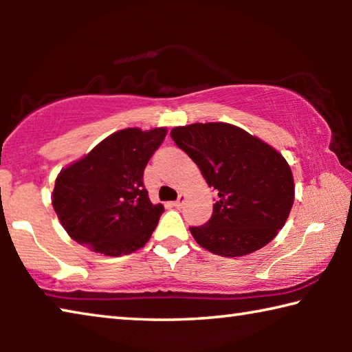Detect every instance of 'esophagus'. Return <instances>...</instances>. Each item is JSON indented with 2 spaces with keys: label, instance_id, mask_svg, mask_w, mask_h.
<instances>
[{
  "label": "esophagus",
  "instance_id": "esophagus-1",
  "mask_svg": "<svg viewBox=\"0 0 352 352\" xmlns=\"http://www.w3.org/2000/svg\"><path fill=\"white\" fill-rule=\"evenodd\" d=\"M184 200H186V195L184 194H180L178 195V199L174 201V206H177V208H180V206H183V204H184Z\"/></svg>",
  "mask_w": 352,
  "mask_h": 352
}]
</instances>
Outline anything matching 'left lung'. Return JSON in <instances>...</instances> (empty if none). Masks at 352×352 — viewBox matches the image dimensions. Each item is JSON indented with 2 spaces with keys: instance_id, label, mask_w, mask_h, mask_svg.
Returning a JSON list of instances; mask_svg holds the SVG:
<instances>
[{
  "instance_id": "8db88e82",
  "label": "left lung",
  "mask_w": 352,
  "mask_h": 352,
  "mask_svg": "<svg viewBox=\"0 0 352 352\" xmlns=\"http://www.w3.org/2000/svg\"><path fill=\"white\" fill-rule=\"evenodd\" d=\"M170 136L217 190L211 219L189 228L199 245L225 258L267 245L284 226L295 199L294 175L283 155L226 122L175 127Z\"/></svg>"
}]
</instances>
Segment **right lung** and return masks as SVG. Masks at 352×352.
<instances>
[{
	"label": "right lung",
	"mask_w": 352,
	"mask_h": 352,
	"mask_svg": "<svg viewBox=\"0 0 352 352\" xmlns=\"http://www.w3.org/2000/svg\"><path fill=\"white\" fill-rule=\"evenodd\" d=\"M166 133L164 127L119 130L60 170L52 206L71 239L105 256L146 245L164 208L148 199L142 175Z\"/></svg>",
	"instance_id": "1"
}]
</instances>
